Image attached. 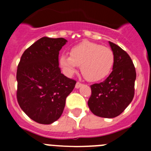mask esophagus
I'll return each mask as SVG.
<instances>
[{
	"label": "esophagus",
	"instance_id": "34e87169",
	"mask_svg": "<svg viewBox=\"0 0 151 151\" xmlns=\"http://www.w3.org/2000/svg\"><path fill=\"white\" fill-rule=\"evenodd\" d=\"M82 85V83H80L79 82H77L76 84V88H78L81 87Z\"/></svg>",
	"mask_w": 151,
	"mask_h": 151
}]
</instances>
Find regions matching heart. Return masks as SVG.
Instances as JSON below:
<instances>
[{
	"instance_id": "obj_1",
	"label": "heart",
	"mask_w": 151,
	"mask_h": 151,
	"mask_svg": "<svg viewBox=\"0 0 151 151\" xmlns=\"http://www.w3.org/2000/svg\"><path fill=\"white\" fill-rule=\"evenodd\" d=\"M114 60V53L110 47L85 41L73 47L70 56L62 54L60 64L69 76L76 73L77 66H81V72L85 79L97 82L109 75Z\"/></svg>"
}]
</instances>
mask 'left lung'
Masks as SVG:
<instances>
[{
	"label": "left lung",
	"instance_id": "1",
	"mask_svg": "<svg viewBox=\"0 0 151 151\" xmlns=\"http://www.w3.org/2000/svg\"><path fill=\"white\" fill-rule=\"evenodd\" d=\"M115 60L113 71L106 80L91 85L88 105L94 115L104 118L118 116L129 105L134 95L136 71L129 54L110 42Z\"/></svg>",
	"mask_w": 151,
	"mask_h": 151
}]
</instances>
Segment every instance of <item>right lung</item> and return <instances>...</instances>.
I'll return each mask as SVG.
<instances>
[{
  "label": "right lung",
  "instance_id": "add662e5",
  "mask_svg": "<svg viewBox=\"0 0 151 151\" xmlns=\"http://www.w3.org/2000/svg\"><path fill=\"white\" fill-rule=\"evenodd\" d=\"M63 38L43 37L22 54L17 72V101L35 122L51 124L63 112L66 99L76 83L61 73L59 52Z\"/></svg>",
  "mask_w": 151,
  "mask_h": 151
}]
</instances>
